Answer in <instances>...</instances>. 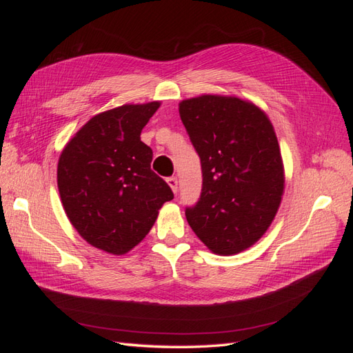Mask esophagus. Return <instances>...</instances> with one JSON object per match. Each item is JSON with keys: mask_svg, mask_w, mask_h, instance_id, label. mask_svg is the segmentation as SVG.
<instances>
[{"mask_svg": "<svg viewBox=\"0 0 353 353\" xmlns=\"http://www.w3.org/2000/svg\"><path fill=\"white\" fill-rule=\"evenodd\" d=\"M166 183L169 184L170 188H172L174 193H176V191H178V179H176L175 176H169V178L166 179Z\"/></svg>", "mask_w": 353, "mask_h": 353, "instance_id": "1", "label": "esophagus"}]
</instances>
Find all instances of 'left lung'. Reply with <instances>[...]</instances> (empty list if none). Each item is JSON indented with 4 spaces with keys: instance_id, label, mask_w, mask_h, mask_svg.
I'll return each mask as SVG.
<instances>
[{
    "instance_id": "left-lung-1",
    "label": "left lung",
    "mask_w": 353,
    "mask_h": 353,
    "mask_svg": "<svg viewBox=\"0 0 353 353\" xmlns=\"http://www.w3.org/2000/svg\"><path fill=\"white\" fill-rule=\"evenodd\" d=\"M179 116L203 175L187 221L213 253L236 254L263 236L280 206L284 166L274 126L258 105L225 95L183 100Z\"/></svg>"
}]
</instances>
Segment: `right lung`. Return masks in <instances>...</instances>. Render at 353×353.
I'll use <instances>...</instances> for the list:
<instances>
[{"label": "right lung", "mask_w": 353, "mask_h": 353, "mask_svg": "<svg viewBox=\"0 0 353 353\" xmlns=\"http://www.w3.org/2000/svg\"><path fill=\"white\" fill-rule=\"evenodd\" d=\"M160 103L123 104L95 114L63 148L59 193L79 236L94 248L125 254L140 243L174 193L152 170L143 128Z\"/></svg>", "instance_id": "1"}]
</instances>
